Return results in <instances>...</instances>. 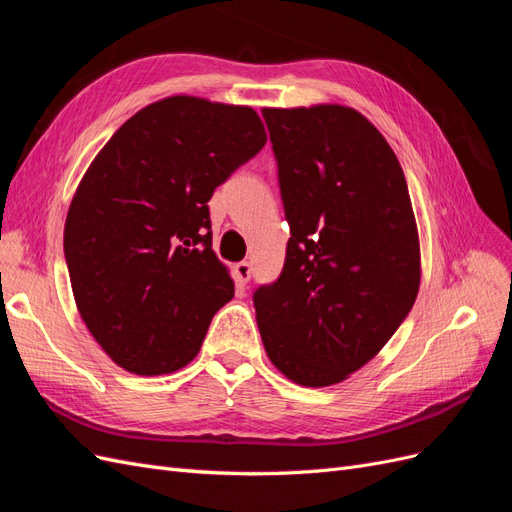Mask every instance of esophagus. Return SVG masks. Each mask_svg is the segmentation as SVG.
<instances>
[{
    "label": "esophagus",
    "instance_id": "esophagus-1",
    "mask_svg": "<svg viewBox=\"0 0 512 512\" xmlns=\"http://www.w3.org/2000/svg\"><path fill=\"white\" fill-rule=\"evenodd\" d=\"M235 277H237V282L239 284H247L250 282V277H252V265L250 262H237L235 265Z\"/></svg>",
    "mask_w": 512,
    "mask_h": 512
}]
</instances>
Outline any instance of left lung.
<instances>
[{"label": "left lung", "instance_id": "left-lung-1", "mask_svg": "<svg viewBox=\"0 0 512 512\" xmlns=\"http://www.w3.org/2000/svg\"><path fill=\"white\" fill-rule=\"evenodd\" d=\"M290 224L286 262L254 292L271 363L301 386L361 369L406 320L421 247L399 160L354 108H262Z\"/></svg>", "mask_w": 512, "mask_h": 512}]
</instances>
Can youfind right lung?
Here are the masks:
<instances>
[{
    "instance_id": "right-lung-1",
    "label": "right lung",
    "mask_w": 512,
    "mask_h": 512,
    "mask_svg": "<svg viewBox=\"0 0 512 512\" xmlns=\"http://www.w3.org/2000/svg\"><path fill=\"white\" fill-rule=\"evenodd\" d=\"M265 143L250 106L170 96L132 115L89 164L64 254L79 314L119 367L160 376L198 354L235 297L207 203Z\"/></svg>"
}]
</instances>
